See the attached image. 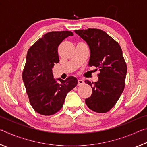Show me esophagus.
<instances>
[{
    "instance_id": "esophagus-1",
    "label": "esophagus",
    "mask_w": 147,
    "mask_h": 147,
    "mask_svg": "<svg viewBox=\"0 0 147 147\" xmlns=\"http://www.w3.org/2000/svg\"><path fill=\"white\" fill-rule=\"evenodd\" d=\"M84 84V81L82 79H79L78 80V86H82Z\"/></svg>"
}]
</instances>
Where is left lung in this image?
Segmentation results:
<instances>
[{"label": "left lung", "instance_id": "1", "mask_svg": "<svg viewBox=\"0 0 147 147\" xmlns=\"http://www.w3.org/2000/svg\"><path fill=\"white\" fill-rule=\"evenodd\" d=\"M90 49L89 66L98 69V80L85 82L92 88L86 104L94 112H108L115 105L125 86L127 66L121 46L103 30L96 28L76 30Z\"/></svg>", "mask_w": 147, "mask_h": 147}]
</instances>
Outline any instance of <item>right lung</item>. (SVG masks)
<instances>
[{"mask_svg":"<svg viewBox=\"0 0 147 147\" xmlns=\"http://www.w3.org/2000/svg\"><path fill=\"white\" fill-rule=\"evenodd\" d=\"M70 31L50 32L30 47L23 71V80L29 102L36 112L51 115L60 110L68 92L77 84L78 80L69 76L65 80L53 78L52 69L59 59L58 48Z\"/></svg>","mask_w":147,"mask_h":147,"instance_id":"right-lung-1","label":"right lung"}]
</instances>
